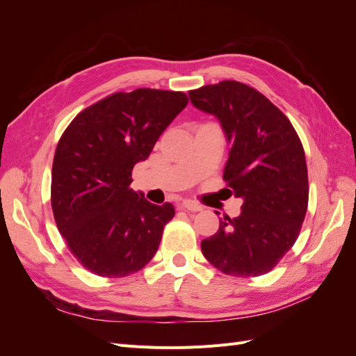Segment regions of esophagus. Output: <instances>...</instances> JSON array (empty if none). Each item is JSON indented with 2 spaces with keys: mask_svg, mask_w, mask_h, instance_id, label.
Masks as SVG:
<instances>
[{
  "mask_svg": "<svg viewBox=\"0 0 356 356\" xmlns=\"http://www.w3.org/2000/svg\"><path fill=\"white\" fill-rule=\"evenodd\" d=\"M181 207H182V209H186V211H190V212H197V211H202V207L199 203H196V202H191V200H184L181 203Z\"/></svg>",
  "mask_w": 356,
  "mask_h": 356,
  "instance_id": "obj_1",
  "label": "esophagus"
}]
</instances>
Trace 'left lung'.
Masks as SVG:
<instances>
[{"label":"left lung","instance_id":"8db88e82","mask_svg":"<svg viewBox=\"0 0 356 356\" xmlns=\"http://www.w3.org/2000/svg\"><path fill=\"white\" fill-rule=\"evenodd\" d=\"M218 118L232 144L224 181L242 197L239 217L225 215L202 241L204 258L225 275L260 276L293 248L309 202L305 149L286 115L254 88L234 80L188 92Z\"/></svg>","mask_w":356,"mask_h":356}]
</instances>
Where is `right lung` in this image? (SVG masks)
<instances>
[{
    "label": "right lung",
    "instance_id": "right-lung-1",
    "mask_svg": "<svg viewBox=\"0 0 356 356\" xmlns=\"http://www.w3.org/2000/svg\"><path fill=\"white\" fill-rule=\"evenodd\" d=\"M182 92H117L83 110L62 134L51 168V209L77 261L102 277L132 275L157 252L172 203H149L132 170L186 108Z\"/></svg>",
    "mask_w": 356,
    "mask_h": 356
}]
</instances>
